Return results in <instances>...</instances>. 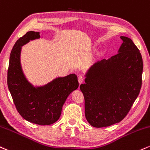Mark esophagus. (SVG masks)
I'll list each match as a JSON object with an SVG mask.
<instances>
[{
	"mask_svg": "<svg viewBox=\"0 0 150 150\" xmlns=\"http://www.w3.org/2000/svg\"><path fill=\"white\" fill-rule=\"evenodd\" d=\"M84 77L82 76V75H79L78 77V82L79 83H80V84H82V83H83V82H84Z\"/></svg>",
	"mask_w": 150,
	"mask_h": 150,
	"instance_id": "obj_1",
	"label": "esophagus"
}]
</instances>
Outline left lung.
Segmentation results:
<instances>
[{"instance_id":"8db88e82","label":"left lung","mask_w":150,"mask_h":150,"mask_svg":"<svg viewBox=\"0 0 150 150\" xmlns=\"http://www.w3.org/2000/svg\"><path fill=\"white\" fill-rule=\"evenodd\" d=\"M123 43L110 59L93 64L80 85L84 97L86 120L93 127L119 123L127 116L140 93L143 63L131 40L121 36Z\"/></svg>"}]
</instances>
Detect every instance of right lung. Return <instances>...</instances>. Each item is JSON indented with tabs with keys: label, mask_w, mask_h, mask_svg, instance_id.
<instances>
[{
	"label": "right lung",
	"mask_w": 150,
	"mask_h": 150,
	"mask_svg": "<svg viewBox=\"0 0 150 150\" xmlns=\"http://www.w3.org/2000/svg\"><path fill=\"white\" fill-rule=\"evenodd\" d=\"M39 32L28 31L12 48L8 70V86L18 112L31 123L50 125L59 120L66 98L78 88L75 74L58 77L42 86L35 87L23 75L20 64L21 46L40 38Z\"/></svg>",
	"instance_id": "add662e5"
}]
</instances>
